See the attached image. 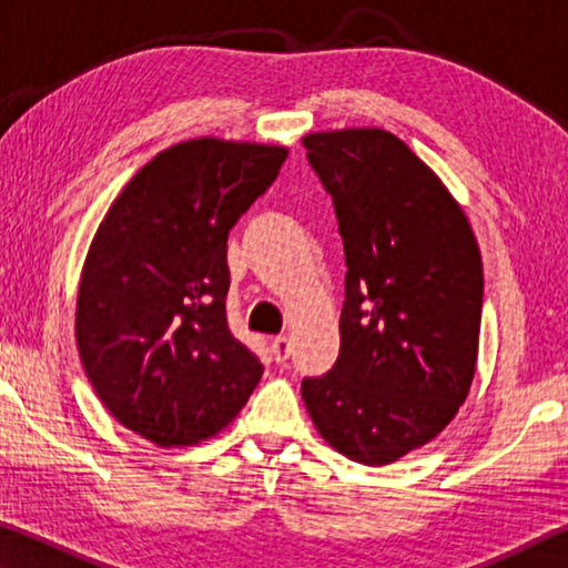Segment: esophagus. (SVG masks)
<instances>
[{
    "label": "esophagus",
    "mask_w": 568,
    "mask_h": 568,
    "mask_svg": "<svg viewBox=\"0 0 568 568\" xmlns=\"http://www.w3.org/2000/svg\"><path fill=\"white\" fill-rule=\"evenodd\" d=\"M271 353L277 363H285L291 358V338H285V335H275L271 343Z\"/></svg>",
    "instance_id": "esophagus-1"
}]
</instances>
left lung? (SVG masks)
Masks as SVG:
<instances>
[{"label": "left lung", "instance_id": "8db88e82", "mask_svg": "<svg viewBox=\"0 0 568 568\" xmlns=\"http://www.w3.org/2000/svg\"><path fill=\"white\" fill-rule=\"evenodd\" d=\"M307 162L331 192L345 250L341 353L303 381L318 434L386 466L444 430L476 373L484 267L468 217L396 134L311 132Z\"/></svg>", "mask_w": 568, "mask_h": 568}]
</instances>
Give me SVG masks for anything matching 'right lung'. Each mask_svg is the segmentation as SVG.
<instances>
[{
    "instance_id": "right-lung-1",
    "label": "right lung",
    "mask_w": 568,
    "mask_h": 568,
    "mask_svg": "<svg viewBox=\"0 0 568 568\" xmlns=\"http://www.w3.org/2000/svg\"><path fill=\"white\" fill-rule=\"evenodd\" d=\"M285 158L281 145L185 140L124 185L94 233L77 348L104 408L162 448L220 434L263 376L227 328V233Z\"/></svg>"
}]
</instances>
